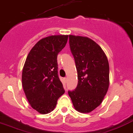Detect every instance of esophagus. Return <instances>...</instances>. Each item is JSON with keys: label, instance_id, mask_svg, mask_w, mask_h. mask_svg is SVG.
<instances>
[{"label": "esophagus", "instance_id": "obj_1", "mask_svg": "<svg viewBox=\"0 0 133 133\" xmlns=\"http://www.w3.org/2000/svg\"><path fill=\"white\" fill-rule=\"evenodd\" d=\"M67 80H68V79H67V78H64V82H65V83L67 82Z\"/></svg>", "mask_w": 133, "mask_h": 133}]
</instances>
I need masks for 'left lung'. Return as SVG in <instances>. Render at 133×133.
<instances>
[{"label":"left lung","mask_w":133,"mask_h":133,"mask_svg":"<svg viewBox=\"0 0 133 133\" xmlns=\"http://www.w3.org/2000/svg\"><path fill=\"white\" fill-rule=\"evenodd\" d=\"M69 39L78 81L68 94L76 110L88 113L101 104L107 92L109 62L102 48L89 38L69 35Z\"/></svg>","instance_id":"left-lung-1"}]
</instances>
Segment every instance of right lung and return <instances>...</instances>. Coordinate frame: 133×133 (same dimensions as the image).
<instances>
[{
	"label": "right lung",
	"mask_w": 133,
	"mask_h": 133,
	"mask_svg": "<svg viewBox=\"0 0 133 133\" xmlns=\"http://www.w3.org/2000/svg\"><path fill=\"white\" fill-rule=\"evenodd\" d=\"M68 35L41 39L28 55L22 73V83L31 107L42 114L55 109L65 90L58 75V54L64 49Z\"/></svg>",
	"instance_id": "right-lung-1"
}]
</instances>
